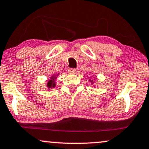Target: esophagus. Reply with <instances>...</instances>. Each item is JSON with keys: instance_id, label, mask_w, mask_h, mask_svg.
Instances as JSON below:
<instances>
[{"instance_id": "1", "label": "esophagus", "mask_w": 149, "mask_h": 149, "mask_svg": "<svg viewBox=\"0 0 149 149\" xmlns=\"http://www.w3.org/2000/svg\"><path fill=\"white\" fill-rule=\"evenodd\" d=\"M68 72L69 73V74H74L75 73L77 72V69H74V68H69L68 70Z\"/></svg>"}]
</instances>
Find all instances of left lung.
I'll return each instance as SVG.
<instances>
[{
    "mask_svg": "<svg viewBox=\"0 0 149 149\" xmlns=\"http://www.w3.org/2000/svg\"><path fill=\"white\" fill-rule=\"evenodd\" d=\"M89 77V79H89V81H90V82H91V84H93H93H94V82H93V81L91 79V77ZM94 86V87H95V86Z\"/></svg>",
    "mask_w": 149,
    "mask_h": 149,
    "instance_id": "1",
    "label": "left lung"
}]
</instances>
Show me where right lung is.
<instances>
[{
  "mask_svg": "<svg viewBox=\"0 0 149 149\" xmlns=\"http://www.w3.org/2000/svg\"><path fill=\"white\" fill-rule=\"evenodd\" d=\"M59 75V73H57V74H52L49 77L48 81H47L46 83V88L47 91H50V89L54 88L56 87V79Z\"/></svg>",
  "mask_w": 149,
  "mask_h": 149,
  "instance_id": "right-lung-1",
  "label": "right lung"
}]
</instances>
